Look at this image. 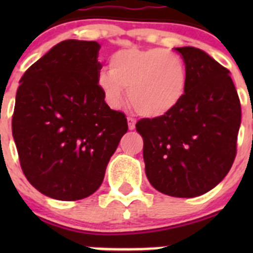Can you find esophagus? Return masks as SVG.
Returning a JSON list of instances; mask_svg holds the SVG:
<instances>
[{"label":"esophagus","mask_w":253,"mask_h":253,"mask_svg":"<svg viewBox=\"0 0 253 253\" xmlns=\"http://www.w3.org/2000/svg\"><path fill=\"white\" fill-rule=\"evenodd\" d=\"M128 126H129V130H133L135 128V120L133 118H128Z\"/></svg>","instance_id":"esophagus-1"}]
</instances>
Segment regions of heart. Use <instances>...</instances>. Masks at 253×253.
<instances>
[{
	"label": "heart",
	"instance_id": "heart-1",
	"mask_svg": "<svg viewBox=\"0 0 253 253\" xmlns=\"http://www.w3.org/2000/svg\"><path fill=\"white\" fill-rule=\"evenodd\" d=\"M97 84L111 107L122 106L125 90L139 115L162 118L184 100L189 69L182 58L162 48L124 49L110 58V69H102Z\"/></svg>",
	"mask_w": 253,
	"mask_h": 253
}]
</instances>
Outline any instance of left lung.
<instances>
[{"instance_id": "left-lung-1", "label": "left lung", "mask_w": 253, "mask_h": 253, "mask_svg": "<svg viewBox=\"0 0 253 253\" xmlns=\"http://www.w3.org/2000/svg\"><path fill=\"white\" fill-rule=\"evenodd\" d=\"M189 69L184 100L162 118L140 119L146 175L160 193L203 195L227 176L237 152L241 104L229 71L204 50L175 48Z\"/></svg>"}]
</instances>
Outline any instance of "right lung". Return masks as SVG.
<instances>
[{
    "label": "right lung",
    "instance_id": "1",
    "mask_svg": "<svg viewBox=\"0 0 253 253\" xmlns=\"http://www.w3.org/2000/svg\"><path fill=\"white\" fill-rule=\"evenodd\" d=\"M100 44L69 39L24 73L12 137L22 172L38 191L73 202L99 189L111 156L128 131L97 84Z\"/></svg>",
    "mask_w": 253,
    "mask_h": 253
}]
</instances>
